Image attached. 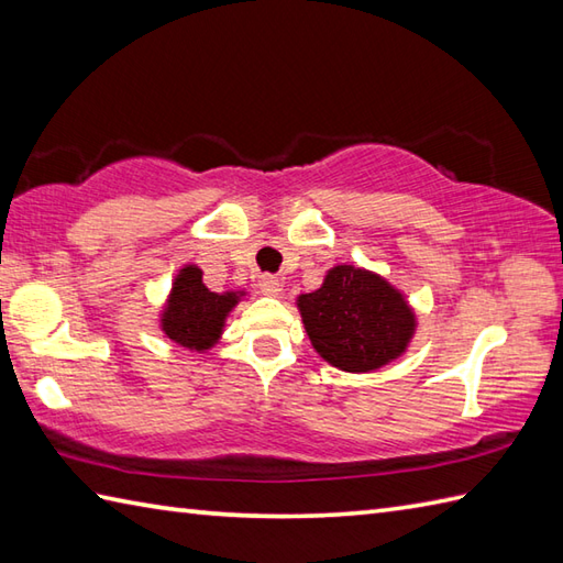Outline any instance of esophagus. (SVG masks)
I'll return each instance as SVG.
<instances>
[{
  "label": "esophagus",
  "mask_w": 563,
  "mask_h": 563,
  "mask_svg": "<svg viewBox=\"0 0 563 563\" xmlns=\"http://www.w3.org/2000/svg\"><path fill=\"white\" fill-rule=\"evenodd\" d=\"M258 288L263 295H268V297H278L283 292L280 280L273 278V275H263V278L258 280Z\"/></svg>",
  "instance_id": "obj_1"
}]
</instances>
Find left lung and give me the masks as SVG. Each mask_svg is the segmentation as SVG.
<instances>
[{"label": "left lung", "instance_id": "8db88e82", "mask_svg": "<svg viewBox=\"0 0 563 563\" xmlns=\"http://www.w3.org/2000/svg\"><path fill=\"white\" fill-rule=\"evenodd\" d=\"M314 351L345 373H369L406 351L416 314L404 295L382 275L333 266L321 288L297 297Z\"/></svg>", "mask_w": 563, "mask_h": 563}]
</instances>
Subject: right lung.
Masks as SVG:
<instances>
[{
  "label": "right lung",
  "instance_id": "right-lung-1",
  "mask_svg": "<svg viewBox=\"0 0 563 563\" xmlns=\"http://www.w3.org/2000/svg\"><path fill=\"white\" fill-rule=\"evenodd\" d=\"M244 292H210L198 266H184L172 283L162 312L164 336L188 351H208L220 341L224 319Z\"/></svg>",
  "mask_w": 563,
  "mask_h": 563
}]
</instances>
